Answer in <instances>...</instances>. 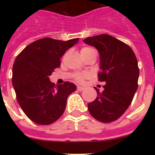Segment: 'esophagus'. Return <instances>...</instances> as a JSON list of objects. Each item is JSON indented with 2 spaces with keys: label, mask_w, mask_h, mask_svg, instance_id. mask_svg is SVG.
Segmentation results:
<instances>
[{
  "label": "esophagus",
  "mask_w": 155,
  "mask_h": 155,
  "mask_svg": "<svg viewBox=\"0 0 155 155\" xmlns=\"http://www.w3.org/2000/svg\"><path fill=\"white\" fill-rule=\"evenodd\" d=\"M78 91H84V87H81V86H78Z\"/></svg>",
  "instance_id": "34e87169"
}]
</instances>
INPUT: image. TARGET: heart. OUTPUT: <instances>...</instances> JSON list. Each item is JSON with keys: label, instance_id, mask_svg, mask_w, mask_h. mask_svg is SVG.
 Instances as JSON below:
<instances>
[{"label": "heart", "instance_id": "obj_1", "mask_svg": "<svg viewBox=\"0 0 155 155\" xmlns=\"http://www.w3.org/2000/svg\"><path fill=\"white\" fill-rule=\"evenodd\" d=\"M93 53H95V50L93 48L89 47V46H84L81 49V53L82 57H84L86 56H88ZM90 76L89 73H77L74 75V79L78 82H83L84 78H88Z\"/></svg>", "mask_w": 155, "mask_h": 155}]
</instances>
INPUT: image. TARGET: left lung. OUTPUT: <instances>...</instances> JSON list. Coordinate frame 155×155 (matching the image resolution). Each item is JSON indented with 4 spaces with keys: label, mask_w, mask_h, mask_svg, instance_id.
I'll return each instance as SVG.
<instances>
[{
    "label": "left lung",
    "mask_w": 155,
    "mask_h": 155,
    "mask_svg": "<svg viewBox=\"0 0 155 155\" xmlns=\"http://www.w3.org/2000/svg\"><path fill=\"white\" fill-rule=\"evenodd\" d=\"M86 44L99 52L98 81H105L104 90L87 105L90 114L102 123H111L125 113L138 87L139 68L137 57L127 44L107 34L87 37Z\"/></svg>",
    "instance_id": "obj_1"
}]
</instances>
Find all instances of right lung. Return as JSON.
Returning <instances> with one entry per match:
<instances>
[{
    "label": "right lung",
    "mask_w": 155,
    "mask_h": 155,
    "mask_svg": "<svg viewBox=\"0 0 155 155\" xmlns=\"http://www.w3.org/2000/svg\"><path fill=\"white\" fill-rule=\"evenodd\" d=\"M79 39L61 41L38 39L16 57L12 68V84L18 102L28 118L40 125H49L63 115L69 94L76 85L69 81L56 85L49 77L61 66V58Z\"/></svg>",
    "instance_id": "1"
}]
</instances>
